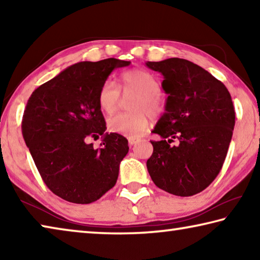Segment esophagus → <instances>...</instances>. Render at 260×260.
Here are the masks:
<instances>
[{
    "label": "esophagus",
    "instance_id": "34e87169",
    "mask_svg": "<svg viewBox=\"0 0 260 260\" xmlns=\"http://www.w3.org/2000/svg\"><path fill=\"white\" fill-rule=\"evenodd\" d=\"M138 142H139L138 139H135V138H128V144H129L131 147L134 146V144H136Z\"/></svg>",
    "mask_w": 260,
    "mask_h": 260
}]
</instances>
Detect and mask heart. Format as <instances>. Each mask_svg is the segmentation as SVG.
I'll list each match as a JSON object with an SVG mask.
<instances>
[{
  "label": "heart",
  "instance_id": "obj_1",
  "mask_svg": "<svg viewBox=\"0 0 260 260\" xmlns=\"http://www.w3.org/2000/svg\"><path fill=\"white\" fill-rule=\"evenodd\" d=\"M120 87L124 96L134 95L131 108L133 113H120L108 121L113 133L139 138L150 126V114L159 116L165 104L159 94L160 86L156 77L146 70L133 69L121 74ZM120 90L113 81H105L99 91V105L103 112L111 114L117 111L120 103Z\"/></svg>",
  "mask_w": 260,
  "mask_h": 260
}]
</instances>
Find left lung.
<instances>
[{
    "label": "left lung",
    "mask_w": 260,
    "mask_h": 260,
    "mask_svg": "<svg viewBox=\"0 0 260 260\" xmlns=\"http://www.w3.org/2000/svg\"><path fill=\"white\" fill-rule=\"evenodd\" d=\"M146 64L164 76L161 87L169 95L153 129L161 140L150 141L148 172L162 190L192 196L212 183L225 161L235 125L231 94L221 81L187 59Z\"/></svg>",
    "instance_id": "left-lung-1"
}]
</instances>
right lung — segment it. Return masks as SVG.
Masks as SVG:
<instances>
[{"instance_id": "obj_1", "label": "right lung", "mask_w": 260, "mask_h": 260, "mask_svg": "<svg viewBox=\"0 0 260 260\" xmlns=\"http://www.w3.org/2000/svg\"><path fill=\"white\" fill-rule=\"evenodd\" d=\"M131 61H80L35 89L24 110L21 132L43 182L60 199L89 204L117 182L128 141L107 129L99 91L114 69ZM104 136L98 149L87 144Z\"/></svg>"}]
</instances>
